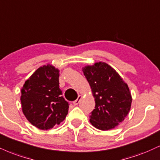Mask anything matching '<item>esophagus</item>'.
I'll return each mask as SVG.
<instances>
[{
  "mask_svg": "<svg viewBox=\"0 0 160 160\" xmlns=\"http://www.w3.org/2000/svg\"><path fill=\"white\" fill-rule=\"evenodd\" d=\"M82 95H79V96H78V99L75 100V101H74V102H73V104H74V106H77V105H78V103H79V102H80V100L82 99Z\"/></svg>",
  "mask_w": 160,
  "mask_h": 160,
  "instance_id": "obj_1",
  "label": "esophagus"
}]
</instances>
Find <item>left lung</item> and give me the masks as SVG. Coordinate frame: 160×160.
<instances>
[{"instance_id": "left-lung-1", "label": "left lung", "mask_w": 160, "mask_h": 160, "mask_svg": "<svg viewBox=\"0 0 160 160\" xmlns=\"http://www.w3.org/2000/svg\"><path fill=\"white\" fill-rule=\"evenodd\" d=\"M95 98V109L89 115L92 126L101 130L115 128L130 112L132 95L128 85L112 67L99 62L82 68Z\"/></svg>"}]
</instances>
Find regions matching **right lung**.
Wrapping results in <instances>:
<instances>
[{"instance_id": "obj_1", "label": "right lung", "mask_w": 160, "mask_h": 160, "mask_svg": "<svg viewBox=\"0 0 160 160\" xmlns=\"http://www.w3.org/2000/svg\"><path fill=\"white\" fill-rule=\"evenodd\" d=\"M59 70L51 64L39 67L22 88V112L30 124L40 130L59 125L68 112V103L59 89Z\"/></svg>"}]
</instances>
